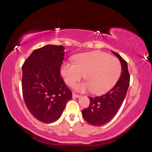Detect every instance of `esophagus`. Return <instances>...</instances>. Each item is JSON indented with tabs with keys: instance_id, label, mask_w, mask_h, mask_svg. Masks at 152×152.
<instances>
[{
	"instance_id": "34e87169",
	"label": "esophagus",
	"mask_w": 152,
	"mask_h": 152,
	"mask_svg": "<svg viewBox=\"0 0 152 152\" xmlns=\"http://www.w3.org/2000/svg\"><path fill=\"white\" fill-rule=\"evenodd\" d=\"M73 97H74V98H78V97H80V95H78V94H76L75 93H73Z\"/></svg>"
}]
</instances>
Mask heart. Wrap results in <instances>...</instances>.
<instances>
[{
  "instance_id": "b5f03b06",
  "label": "heart",
  "mask_w": 152,
  "mask_h": 152,
  "mask_svg": "<svg viewBox=\"0 0 152 152\" xmlns=\"http://www.w3.org/2000/svg\"><path fill=\"white\" fill-rule=\"evenodd\" d=\"M121 69V62L116 57L95 50L75 56L74 64L64 62L61 73L70 86H74L84 76L86 82L77 85L76 90L81 92L91 90L93 94H101L116 84Z\"/></svg>"
}]
</instances>
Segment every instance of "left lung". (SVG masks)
<instances>
[{"instance_id": "left-lung-1", "label": "left lung", "mask_w": 152, "mask_h": 152, "mask_svg": "<svg viewBox=\"0 0 152 152\" xmlns=\"http://www.w3.org/2000/svg\"><path fill=\"white\" fill-rule=\"evenodd\" d=\"M112 53L121 62V74L115 86L109 92L101 96L89 97V106L82 110L85 121L92 126H100L106 124L116 116L123 104L129 86L130 75L126 61L118 53L114 51Z\"/></svg>"}]
</instances>
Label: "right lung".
Instances as JSON below:
<instances>
[{"instance_id": "right-lung-1", "label": "right lung", "mask_w": 152, "mask_h": 152, "mask_svg": "<svg viewBox=\"0 0 152 152\" xmlns=\"http://www.w3.org/2000/svg\"><path fill=\"white\" fill-rule=\"evenodd\" d=\"M64 47L47 45L34 50L22 66V91L31 114L50 124L61 116L72 93L61 77Z\"/></svg>"}]
</instances>
